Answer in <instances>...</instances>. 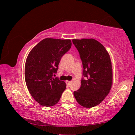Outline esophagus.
Masks as SVG:
<instances>
[{
	"label": "esophagus",
	"mask_w": 135,
	"mask_h": 135,
	"mask_svg": "<svg viewBox=\"0 0 135 135\" xmlns=\"http://www.w3.org/2000/svg\"><path fill=\"white\" fill-rule=\"evenodd\" d=\"M65 83H66V84H67V86H70L71 83V81H66Z\"/></svg>",
	"instance_id": "obj_1"
}]
</instances>
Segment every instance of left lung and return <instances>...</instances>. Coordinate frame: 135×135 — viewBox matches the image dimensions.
Masks as SVG:
<instances>
[{
	"instance_id": "8db88e82",
	"label": "left lung",
	"mask_w": 135,
	"mask_h": 135,
	"mask_svg": "<svg viewBox=\"0 0 135 135\" xmlns=\"http://www.w3.org/2000/svg\"><path fill=\"white\" fill-rule=\"evenodd\" d=\"M83 64V78L79 89L74 91L77 102L92 108L102 102L110 92L113 70L110 56L101 43L93 38L73 39Z\"/></svg>"
}]
</instances>
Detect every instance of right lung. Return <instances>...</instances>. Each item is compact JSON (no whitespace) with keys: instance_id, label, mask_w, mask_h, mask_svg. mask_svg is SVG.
Returning a JSON list of instances; mask_svg holds the SVG:
<instances>
[{"instance_id":"obj_1","label":"right lung","mask_w":135,"mask_h":135,"mask_svg":"<svg viewBox=\"0 0 135 135\" xmlns=\"http://www.w3.org/2000/svg\"><path fill=\"white\" fill-rule=\"evenodd\" d=\"M71 47L70 39L46 38L30 52L25 64V80L30 93L38 104L52 107L58 103L65 83L54 78L61 58Z\"/></svg>"}]
</instances>
